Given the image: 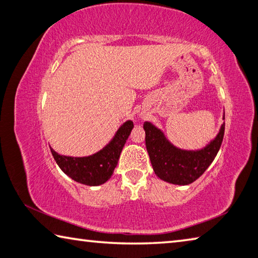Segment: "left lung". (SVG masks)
<instances>
[{
	"label": "left lung",
	"instance_id": "8db88e82",
	"mask_svg": "<svg viewBox=\"0 0 258 258\" xmlns=\"http://www.w3.org/2000/svg\"><path fill=\"white\" fill-rule=\"evenodd\" d=\"M225 118V114H224ZM145 145L154 173L168 183L185 185L196 181L215 160L223 143L225 123L207 146L201 150H182L174 146L151 122H144Z\"/></svg>",
	"mask_w": 258,
	"mask_h": 258
}]
</instances>
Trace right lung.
Instances as JSON below:
<instances>
[{"label":"right lung","mask_w":258,"mask_h":258,"mask_svg":"<svg viewBox=\"0 0 258 258\" xmlns=\"http://www.w3.org/2000/svg\"><path fill=\"white\" fill-rule=\"evenodd\" d=\"M134 128L133 121H125L122 124L113 140L104 149L92 156L69 157L58 154L50 148L55 161L63 173L74 181L85 185H100L110 179L115 169L122 149Z\"/></svg>","instance_id":"add662e5"}]
</instances>
